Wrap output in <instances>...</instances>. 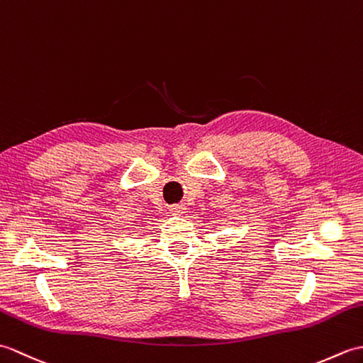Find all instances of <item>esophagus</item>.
<instances>
[{
	"label": "esophagus",
	"mask_w": 363,
	"mask_h": 363,
	"mask_svg": "<svg viewBox=\"0 0 363 363\" xmlns=\"http://www.w3.org/2000/svg\"><path fill=\"white\" fill-rule=\"evenodd\" d=\"M169 212H172L173 215H184V213H186V206H184V204L173 206L172 209H169Z\"/></svg>",
	"instance_id": "obj_1"
}]
</instances>
